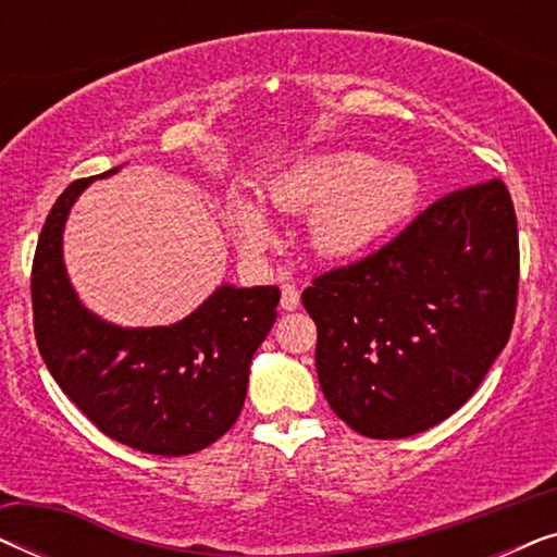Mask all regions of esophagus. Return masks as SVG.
Listing matches in <instances>:
<instances>
[{
    "label": "esophagus",
    "instance_id": "esophagus-1",
    "mask_svg": "<svg viewBox=\"0 0 557 557\" xmlns=\"http://www.w3.org/2000/svg\"><path fill=\"white\" fill-rule=\"evenodd\" d=\"M299 288H296L294 284H284L281 286V309L284 311H294L296 307H299Z\"/></svg>",
    "mask_w": 557,
    "mask_h": 557
}]
</instances>
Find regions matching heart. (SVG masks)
I'll return each instance as SVG.
<instances>
[{"instance_id": "obj_1", "label": "heart", "mask_w": 557, "mask_h": 557, "mask_svg": "<svg viewBox=\"0 0 557 557\" xmlns=\"http://www.w3.org/2000/svg\"><path fill=\"white\" fill-rule=\"evenodd\" d=\"M269 200L286 212H311L309 238L319 256H360L413 215L421 174L408 164H380L360 149H322L299 157L269 180ZM240 248L261 253L276 238L265 212L248 197L227 202Z\"/></svg>"}]
</instances>
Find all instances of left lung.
<instances>
[{"mask_svg": "<svg viewBox=\"0 0 557 557\" xmlns=\"http://www.w3.org/2000/svg\"><path fill=\"white\" fill-rule=\"evenodd\" d=\"M520 246L505 182L441 197L301 294L326 403L368 438H406L467 403L515 322Z\"/></svg>", "mask_w": 557, "mask_h": 557, "instance_id": "1", "label": "left lung"}]
</instances>
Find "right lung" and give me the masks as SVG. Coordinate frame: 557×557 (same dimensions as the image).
Wrapping results in <instances>:
<instances>
[{"label":"right lung","mask_w":557,"mask_h":557,"mask_svg":"<svg viewBox=\"0 0 557 557\" xmlns=\"http://www.w3.org/2000/svg\"><path fill=\"white\" fill-rule=\"evenodd\" d=\"M119 170L67 185L45 220L33 263L35 339L60 391L98 431L144 454H195L238 421L281 292L220 284L166 326H119L94 314L67 276L63 233L90 182Z\"/></svg>","instance_id":"add662e5"}]
</instances>
